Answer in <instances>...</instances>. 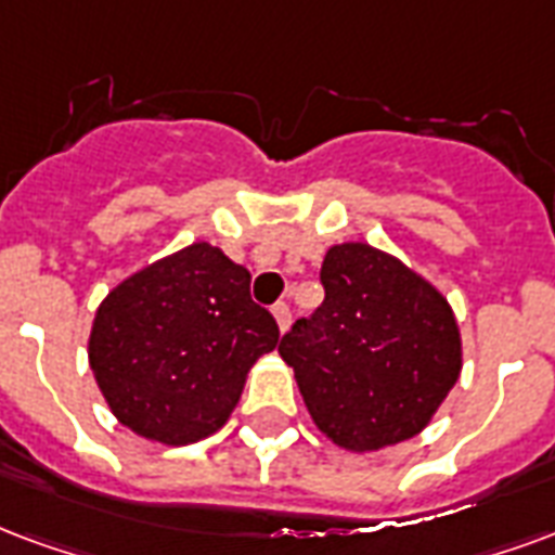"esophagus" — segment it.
<instances>
[{
    "mask_svg": "<svg viewBox=\"0 0 555 555\" xmlns=\"http://www.w3.org/2000/svg\"><path fill=\"white\" fill-rule=\"evenodd\" d=\"M273 318H276L279 332H285V330H288V323H291V309L285 306V302H276V306H273Z\"/></svg>",
    "mask_w": 555,
    "mask_h": 555,
    "instance_id": "obj_1",
    "label": "esophagus"
}]
</instances>
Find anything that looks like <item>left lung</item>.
Here are the masks:
<instances>
[{
	"instance_id": "left-lung-1",
	"label": "left lung",
	"mask_w": 555,
	"mask_h": 555,
	"mask_svg": "<svg viewBox=\"0 0 555 555\" xmlns=\"http://www.w3.org/2000/svg\"><path fill=\"white\" fill-rule=\"evenodd\" d=\"M326 299L279 344L332 444L373 453L424 433L462 373V332L433 282L364 241L326 249Z\"/></svg>"
}]
</instances>
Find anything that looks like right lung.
I'll return each mask as SVG.
<instances>
[{
  "instance_id": "obj_1",
  "label": "right lung",
  "mask_w": 555,
  "mask_h": 555,
  "mask_svg": "<svg viewBox=\"0 0 555 555\" xmlns=\"http://www.w3.org/2000/svg\"><path fill=\"white\" fill-rule=\"evenodd\" d=\"M276 344V320L249 297V270L196 241L108 291L88 361L126 429L184 447L229 421L253 364Z\"/></svg>"
}]
</instances>
